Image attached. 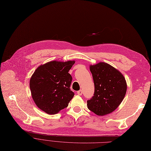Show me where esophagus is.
<instances>
[{"mask_svg":"<svg viewBox=\"0 0 151 151\" xmlns=\"http://www.w3.org/2000/svg\"><path fill=\"white\" fill-rule=\"evenodd\" d=\"M82 93H83V91H82V90H78V91L77 92V94H78V95H82Z\"/></svg>","mask_w":151,"mask_h":151,"instance_id":"obj_1","label":"esophagus"}]
</instances>
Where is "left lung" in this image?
Returning <instances> with one entry per match:
<instances>
[{
  "label": "left lung",
  "mask_w": 151,
  "mask_h": 151,
  "mask_svg": "<svg viewBox=\"0 0 151 151\" xmlns=\"http://www.w3.org/2000/svg\"><path fill=\"white\" fill-rule=\"evenodd\" d=\"M95 85L94 96L87 101L88 109L103 116L116 110L127 92V82L120 71L110 64L100 62L90 65Z\"/></svg>",
  "instance_id": "obj_1"
}]
</instances>
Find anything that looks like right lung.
I'll use <instances>...</instances> for the list:
<instances>
[{
    "mask_svg": "<svg viewBox=\"0 0 151 151\" xmlns=\"http://www.w3.org/2000/svg\"><path fill=\"white\" fill-rule=\"evenodd\" d=\"M75 61H52L39 66L30 79L34 103L48 114H56L68 107L74 96L70 89L73 78L69 70Z\"/></svg>",
    "mask_w": 151,
    "mask_h": 151,
    "instance_id": "1",
    "label": "right lung"
}]
</instances>
